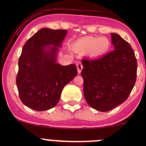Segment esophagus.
<instances>
[{
  "instance_id": "34e87169",
  "label": "esophagus",
  "mask_w": 146,
  "mask_h": 146,
  "mask_svg": "<svg viewBox=\"0 0 146 146\" xmlns=\"http://www.w3.org/2000/svg\"><path fill=\"white\" fill-rule=\"evenodd\" d=\"M77 68H78V73H81L82 70V68H83V66L80 62H77Z\"/></svg>"
}]
</instances>
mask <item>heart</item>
Wrapping results in <instances>:
<instances>
[{
    "mask_svg": "<svg viewBox=\"0 0 146 146\" xmlns=\"http://www.w3.org/2000/svg\"><path fill=\"white\" fill-rule=\"evenodd\" d=\"M110 41L106 37L88 36L78 40L73 44L75 49L78 51H88L93 56H102L110 47Z\"/></svg>",
    "mask_w": 146,
    "mask_h": 146,
    "instance_id": "obj_1",
    "label": "heart"
}]
</instances>
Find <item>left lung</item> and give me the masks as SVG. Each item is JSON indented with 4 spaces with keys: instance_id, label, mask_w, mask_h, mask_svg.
Returning a JSON list of instances; mask_svg holds the SVG:
<instances>
[{
    "instance_id": "1",
    "label": "left lung",
    "mask_w": 146,
    "mask_h": 146,
    "mask_svg": "<svg viewBox=\"0 0 146 146\" xmlns=\"http://www.w3.org/2000/svg\"><path fill=\"white\" fill-rule=\"evenodd\" d=\"M110 35L113 51L100 58L82 60L84 98L90 107L101 112L124 102L137 78V59L131 46L119 35Z\"/></svg>"
}]
</instances>
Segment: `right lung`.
<instances>
[{"label":"right lung","mask_w":146,"mask_h":146,"mask_svg":"<svg viewBox=\"0 0 146 146\" xmlns=\"http://www.w3.org/2000/svg\"><path fill=\"white\" fill-rule=\"evenodd\" d=\"M67 31L43 28L26 42L18 60L16 84L21 102L37 111L56 106L62 90L78 74L74 64L57 63Z\"/></svg>","instance_id":"add662e5"}]
</instances>
